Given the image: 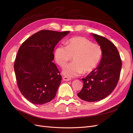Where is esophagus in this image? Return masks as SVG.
I'll use <instances>...</instances> for the list:
<instances>
[{"label":"esophagus","instance_id":"1","mask_svg":"<svg viewBox=\"0 0 133 133\" xmlns=\"http://www.w3.org/2000/svg\"><path fill=\"white\" fill-rule=\"evenodd\" d=\"M63 79L64 81L68 82V81H70V80H71V78H69V77H67V76H63Z\"/></svg>","mask_w":133,"mask_h":133}]
</instances>
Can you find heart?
I'll return each mask as SVG.
<instances>
[{
    "label": "heart",
    "instance_id": "heart-1",
    "mask_svg": "<svg viewBox=\"0 0 133 133\" xmlns=\"http://www.w3.org/2000/svg\"><path fill=\"white\" fill-rule=\"evenodd\" d=\"M102 50L98 44L89 40L76 37L68 40L66 46L59 45L54 52L55 61L63 67L73 57V62L63 68V74L68 77H75L90 73L94 70L102 58Z\"/></svg>",
    "mask_w": 133,
    "mask_h": 133
}]
</instances>
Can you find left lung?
Listing matches in <instances>:
<instances>
[{
    "label": "left lung",
    "mask_w": 133,
    "mask_h": 133,
    "mask_svg": "<svg viewBox=\"0 0 133 133\" xmlns=\"http://www.w3.org/2000/svg\"><path fill=\"white\" fill-rule=\"evenodd\" d=\"M91 35L101 47L102 58L99 65L82 79L83 87L78 96L85 101L94 102L107 97L114 90L119 79L122 62L113 43L100 35Z\"/></svg>",
    "instance_id": "left-lung-1"
}]
</instances>
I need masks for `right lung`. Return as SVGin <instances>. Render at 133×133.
<instances>
[{"label": "right lung", "instance_id": "right-lung-1", "mask_svg": "<svg viewBox=\"0 0 133 133\" xmlns=\"http://www.w3.org/2000/svg\"><path fill=\"white\" fill-rule=\"evenodd\" d=\"M69 31L41 30L20 47L14 63L18 87L22 95L34 104L50 102L56 95L62 76L55 64L53 51Z\"/></svg>", "mask_w": 133, "mask_h": 133}]
</instances>
